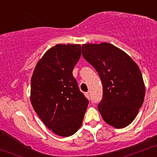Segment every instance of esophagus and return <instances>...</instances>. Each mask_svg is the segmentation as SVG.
<instances>
[{
    "mask_svg": "<svg viewBox=\"0 0 157 157\" xmlns=\"http://www.w3.org/2000/svg\"><path fill=\"white\" fill-rule=\"evenodd\" d=\"M85 96H86V98L88 99H89L90 100V98H91V95H90V93L89 92H85Z\"/></svg>",
    "mask_w": 157,
    "mask_h": 157,
    "instance_id": "esophagus-1",
    "label": "esophagus"
}]
</instances>
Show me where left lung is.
Instances as JSON below:
<instances>
[{
	"mask_svg": "<svg viewBox=\"0 0 157 157\" xmlns=\"http://www.w3.org/2000/svg\"><path fill=\"white\" fill-rule=\"evenodd\" d=\"M84 59L98 73L103 96L98 109L105 122L123 128L133 121L145 96L142 74L131 57L108 43L84 44Z\"/></svg>",
	"mask_w": 157,
	"mask_h": 157,
	"instance_id": "8db88e82",
	"label": "left lung"
}]
</instances>
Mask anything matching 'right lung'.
I'll use <instances>...</instances> for the list:
<instances>
[{
  "mask_svg": "<svg viewBox=\"0 0 157 157\" xmlns=\"http://www.w3.org/2000/svg\"><path fill=\"white\" fill-rule=\"evenodd\" d=\"M80 56V45H56L39 61L31 78L33 108L59 136H72L78 131L88 105L72 75Z\"/></svg>",
  "mask_w": 157,
  "mask_h": 157,
  "instance_id": "add662e5",
  "label": "right lung"
}]
</instances>
